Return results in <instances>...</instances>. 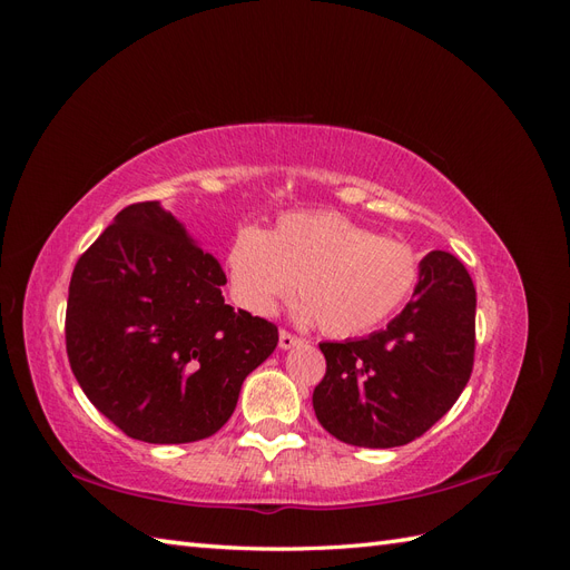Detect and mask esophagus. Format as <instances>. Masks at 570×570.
<instances>
[{
	"mask_svg": "<svg viewBox=\"0 0 570 570\" xmlns=\"http://www.w3.org/2000/svg\"><path fill=\"white\" fill-rule=\"evenodd\" d=\"M299 342H302V337L292 335L289 331H281V350H292V347H297Z\"/></svg>",
	"mask_w": 570,
	"mask_h": 570,
	"instance_id": "esophagus-1",
	"label": "esophagus"
}]
</instances>
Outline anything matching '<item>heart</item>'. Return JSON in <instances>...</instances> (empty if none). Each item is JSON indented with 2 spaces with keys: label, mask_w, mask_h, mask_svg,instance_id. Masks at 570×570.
Masks as SVG:
<instances>
[{
  "label": "heart",
  "mask_w": 570,
  "mask_h": 570,
  "mask_svg": "<svg viewBox=\"0 0 570 570\" xmlns=\"http://www.w3.org/2000/svg\"><path fill=\"white\" fill-rule=\"evenodd\" d=\"M233 297L268 316L299 287L302 312L327 335L350 337L390 318L419 283V254L335 212L285 214L264 233L243 228L228 249Z\"/></svg>",
  "instance_id": "heart-1"
}]
</instances>
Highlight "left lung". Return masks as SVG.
I'll return each mask as SVG.
<instances>
[{
    "instance_id": "1",
    "label": "left lung",
    "mask_w": 570,
    "mask_h": 570,
    "mask_svg": "<svg viewBox=\"0 0 570 570\" xmlns=\"http://www.w3.org/2000/svg\"><path fill=\"white\" fill-rule=\"evenodd\" d=\"M318 423L354 446H402L454 406L473 373L475 287L450 252H430L404 312L366 340L321 342Z\"/></svg>"
}]
</instances>
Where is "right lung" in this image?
<instances>
[{
    "mask_svg": "<svg viewBox=\"0 0 570 570\" xmlns=\"http://www.w3.org/2000/svg\"><path fill=\"white\" fill-rule=\"evenodd\" d=\"M218 258L157 202L126 206L68 285L66 354L97 411L132 440L183 444L233 416L278 325L223 299Z\"/></svg>",
    "mask_w": 570,
    "mask_h": 570,
    "instance_id": "1",
    "label": "right lung"
}]
</instances>
